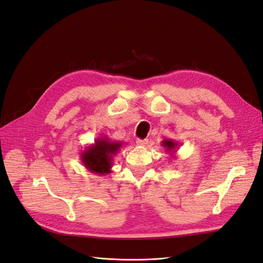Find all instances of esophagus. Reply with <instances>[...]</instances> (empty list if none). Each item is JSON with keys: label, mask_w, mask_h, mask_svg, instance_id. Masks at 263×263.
I'll return each mask as SVG.
<instances>
[{"label": "esophagus", "mask_w": 263, "mask_h": 263, "mask_svg": "<svg viewBox=\"0 0 263 263\" xmlns=\"http://www.w3.org/2000/svg\"><path fill=\"white\" fill-rule=\"evenodd\" d=\"M148 139H137L136 140V144L138 145V146H141V147H144V146H146L147 144H148Z\"/></svg>", "instance_id": "1"}]
</instances>
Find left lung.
<instances>
[{
  "label": "left lung",
  "instance_id": "obj_1",
  "mask_svg": "<svg viewBox=\"0 0 263 263\" xmlns=\"http://www.w3.org/2000/svg\"><path fill=\"white\" fill-rule=\"evenodd\" d=\"M161 146L163 148H165V153H168L170 155H172V157H174V154L177 153L176 149L179 147L178 141H174L172 139H164L161 142Z\"/></svg>",
  "mask_w": 263,
  "mask_h": 263
}]
</instances>
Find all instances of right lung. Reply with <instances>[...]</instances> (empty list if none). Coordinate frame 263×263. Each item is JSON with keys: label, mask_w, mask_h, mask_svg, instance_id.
<instances>
[{"label": "right lung", "mask_w": 263, "mask_h": 263, "mask_svg": "<svg viewBox=\"0 0 263 263\" xmlns=\"http://www.w3.org/2000/svg\"><path fill=\"white\" fill-rule=\"evenodd\" d=\"M123 145V142L112 141L106 136L99 137L93 145L82 151L81 162L90 172L105 176L112 172L114 157Z\"/></svg>", "instance_id": "right-lung-1"}]
</instances>
